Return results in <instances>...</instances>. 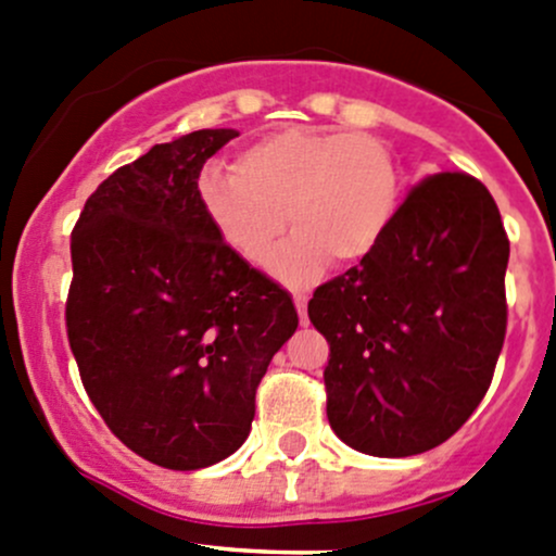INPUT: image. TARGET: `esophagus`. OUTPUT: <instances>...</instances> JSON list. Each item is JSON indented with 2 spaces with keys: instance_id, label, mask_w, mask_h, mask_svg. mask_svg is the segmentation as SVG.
I'll return each instance as SVG.
<instances>
[{
  "instance_id": "34e87169",
  "label": "esophagus",
  "mask_w": 556,
  "mask_h": 556,
  "mask_svg": "<svg viewBox=\"0 0 556 556\" xmlns=\"http://www.w3.org/2000/svg\"><path fill=\"white\" fill-rule=\"evenodd\" d=\"M293 301H295V308H298V319H301V325L306 327L308 325V314H306V301H308V298L306 295H293Z\"/></svg>"
}]
</instances>
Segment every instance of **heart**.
I'll return each mask as SVG.
<instances>
[{
    "mask_svg": "<svg viewBox=\"0 0 556 556\" xmlns=\"http://www.w3.org/2000/svg\"><path fill=\"white\" fill-rule=\"evenodd\" d=\"M200 200L226 248L253 266L268 258L285 224L293 226L268 271L306 288L330 258L356 263L381 244L400 210L402 178L383 140L285 127L250 143L233 175L204 173Z\"/></svg>",
    "mask_w": 556,
    "mask_h": 556,
    "instance_id": "obj_1",
    "label": "heart"
}]
</instances>
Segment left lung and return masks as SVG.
Segmentation results:
<instances>
[{"label": "left lung", "instance_id": "obj_1", "mask_svg": "<svg viewBox=\"0 0 556 556\" xmlns=\"http://www.w3.org/2000/svg\"><path fill=\"white\" fill-rule=\"evenodd\" d=\"M506 239L490 191L426 175L376 250L317 288L308 319L330 343L327 420L359 453L442 445L482 402L506 336Z\"/></svg>", "mask_w": 556, "mask_h": 556}]
</instances>
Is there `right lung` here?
<instances>
[{"label":"right lung","mask_w":556,"mask_h":556,"mask_svg":"<svg viewBox=\"0 0 556 556\" xmlns=\"http://www.w3.org/2000/svg\"><path fill=\"white\" fill-rule=\"evenodd\" d=\"M237 136L151 146L92 191L72 233L66 327L87 396L132 453L175 471L242 447L255 389L298 327L293 298L202 207L204 162Z\"/></svg>","instance_id":"add662e5"}]
</instances>
